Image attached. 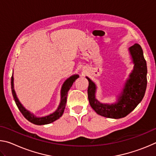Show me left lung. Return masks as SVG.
<instances>
[{
    "instance_id": "1",
    "label": "left lung",
    "mask_w": 156,
    "mask_h": 156,
    "mask_svg": "<svg viewBox=\"0 0 156 156\" xmlns=\"http://www.w3.org/2000/svg\"><path fill=\"white\" fill-rule=\"evenodd\" d=\"M133 69L126 81L124 88L114 104H103L96 98V85L90 78L89 81L88 99L89 104L98 114L109 118L118 119L130 113L142 101L147 89V62L140 45L135 44L129 47Z\"/></svg>"
}]
</instances>
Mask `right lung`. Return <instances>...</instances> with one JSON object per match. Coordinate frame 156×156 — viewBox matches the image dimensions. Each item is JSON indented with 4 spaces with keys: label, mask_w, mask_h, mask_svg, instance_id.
Here are the masks:
<instances>
[{
    "label": "right lung",
    "mask_w": 156,
    "mask_h": 156,
    "mask_svg": "<svg viewBox=\"0 0 156 156\" xmlns=\"http://www.w3.org/2000/svg\"><path fill=\"white\" fill-rule=\"evenodd\" d=\"M78 78V75H73L72 76H70L69 78H67V80L64 82L61 88V91H60V96H61V98H60V102L58 105V109L55 111L54 113H52L48 115L44 116V117H36V115H34V113H31L30 111L26 109L23 106L22 104L20 103L19 100L18 99L14 89V77H13V74L11 78V87L12 95L18 109L20 110V112L22 113L23 116H24L28 121H30V122L37 125H47V124H50L54 122L55 120L59 119L60 117H61L62 115L63 114V112H64L65 108L66 106V103H67V97L68 91L70 89V88L72 87L73 82Z\"/></svg>",
    "instance_id": "obj_1"
}]
</instances>
